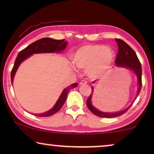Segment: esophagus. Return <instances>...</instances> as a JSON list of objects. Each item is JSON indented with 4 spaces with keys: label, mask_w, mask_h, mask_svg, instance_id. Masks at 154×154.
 <instances>
[{
    "label": "esophagus",
    "mask_w": 154,
    "mask_h": 154,
    "mask_svg": "<svg viewBox=\"0 0 154 154\" xmlns=\"http://www.w3.org/2000/svg\"><path fill=\"white\" fill-rule=\"evenodd\" d=\"M87 83V82L85 80H82V81H81L80 82V83H79V84L80 85H84V84H86Z\"/></svg>",
    "instance_id": "34e87169"
}]
</instances>
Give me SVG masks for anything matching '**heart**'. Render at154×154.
Returning <instances> with one entry per match:
<instances>
[{"label": "heart", "mask_w": 154, "mask_h": 154, "mask_svg": "<svg viewBox=\"0 0 154 154\" xmlns=\"http://www.w3.org/2000/svg\"><path fill=\"white\" fill-rule=\"evenodd\" d=\"M114 52L104 45H87L78 49L73 62L79 69H87L88 76L98 78L105 75L113 63Z\"/></svg>", "instance_id": "obj_1"}]
</instances>
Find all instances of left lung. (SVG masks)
Instances as JSON below:
<instances>
[{
    "label": "left lung",
    "mask_w": 154,
    "mask_h": 154,
    "mask_svg": "<svg viewBox=\"0 0 154 154\" xmlns=\"http://www.w3.org/2000/svg\"><path fill=\"white\" fill-rule=\"evenodd\" d=\"M116 41H117L118 45V53L117 54L116 60L115 63L118 66L120 67H125L128 68V69H132L135 73H136L137 76L138 77V84H139V87H138V92L136 98L139 94L141 90L142 87V67L140 62L139 61V58L137 56L135 51L132 49L128 45V44L124 42L123 40L119 39V38H116ZM93 92V87H92V93L89 96V97L87 99V106L88 109H90V111L92 112L93 114L96 115L100 118H116V117L120 116L126 113V112L128 110L129 108L132 105V103L128 107L124 109L123 111H121L119 112H117V113H104V112L100 111L96 109L94 106L92 105V95Z\"/></svg>",
    "instance_id": "1"
}]
</instances>
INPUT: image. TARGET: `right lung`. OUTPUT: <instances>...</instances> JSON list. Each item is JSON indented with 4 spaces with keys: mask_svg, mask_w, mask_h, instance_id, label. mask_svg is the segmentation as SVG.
Segmentation results:
<instances>
[{
    "mask_svg": "<svg viewBox=\"0 0 154 154\" xmlns=\"http://www.w3.org/2000/svg\"><path fill=\"white\" fill-rule=\"evenodd\" d=\"M67 42L65 41V39L61 40H55L52 39L50 38H43L41 39L35 41V42L31 43L30 45L27 46L26 48L20 51L17 56V58L15 59L14 67L11 72V83H13L14 78L15 76V72L17 69L18 66H20L21 62L24 61V60L28 58L30 56L32 55L33 54L38 53H51V52H60L64 50L66 48ZM77 84L76 83H73L70 86L67 87L66 89H64L63 92L61 94L58 101L56 103V105L52 108L51 110L48 112L41 114H35V116L37 117H48L51 116L52 115L55 114L58 111L60 110L62 106L66 101L67 97V94L69 91L72 88H76Z\"/></svg>",
    "mask_w": 154,
    "mask_h": 154,
    "instance_id": "add662e5",
    "label": "right lung"
}]
</instances>
